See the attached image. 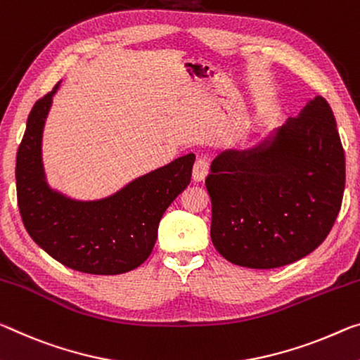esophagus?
<instances>
[{"label": "esophagus", "mask_w": 360, "mask_h": 360, "mask_svg": "<svg viewBox=\"0 0 360 360\" xmlns=\"http://www.w3.org/2000/svg\"><path fill=\"white\" fill-rule=\"evenodd\" d=\"M208 173V162L205 158H197V162L193 163V169H192V179L198 182L203 181L205 176Z\"/></svg>", "instance_id": "esophagus-1"}]
</instances>
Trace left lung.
Wrapping results in <instances>:
<instances>
[{
  "label": "left lung",
  "mask_w": 360,
  "mask_h": 360,
  "mask_svg": "<svg viewBox=\"0 0 360 360\" xmlns=\"http://www.w3.org/2000/svg\"><path fill=\"white\" fill-rule=\"evenodd\" d=\"M345 150L332 108L307 102L276 134L211 163V240L222 258L252 269L292 264L332 231L343 202Z\"/></svg>",
  "instance_id": "1"
}]
</instances>
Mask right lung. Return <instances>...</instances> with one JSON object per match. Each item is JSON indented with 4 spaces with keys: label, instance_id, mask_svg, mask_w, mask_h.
Listing matches in <instances>:
<instances>
[{
    "label": "right lung",
    "instance_id": "add662e5",
    "mask_svg": "<svg viewBox=\"0 0 360 360\" xmlns=\"http://www.w3.org/2000/svg\"><path fill=\"white\" fill-rule=\"evenodd\" d=\"M57 88L35 102L17 150L22 222L37 245L70 269L96 276L133 271L150 256L163 213L189 186L195 155L176 158L102 200H72L49 189L41 163L44 120Z\"/></svg>",
    "mask_w": 360,
    "mask_h": 360
}]
</instances>
